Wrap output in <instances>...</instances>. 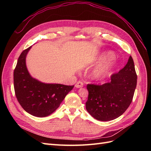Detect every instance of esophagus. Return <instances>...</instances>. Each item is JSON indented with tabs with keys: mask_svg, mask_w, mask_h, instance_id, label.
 <instances>
[{
	"mask_svg": "<svg viewBox=\"0 0 151 151\" xmlns=\"http://www.w3.org/2000/svg\"><path fill=\"white\" fill-rule=\"evenodd\" d=\"M75 86H76V88H82V87L83 86V82H81V81H78V82H77V83L76 84Z\"/></svg>",
	"mask_w": 151,
	"mask_h": 151,
	"instance_id": "esophagus-1",
	"label": "esophagus"
}]
</instances>
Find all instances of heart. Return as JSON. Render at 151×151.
Segmentation results:
<instances>
[{
	"mask_svg": "<svg viewBox=\"0 0 151 151\" xmlns=\"http://www.w3.org/2000/svg\"><path fill=\"white\" fill-rule=\"evenodd\" d=\"M114 55L112 52H107L100 58L102 63L96 67L91 72V77L95 81H101L110 73L114 67Z\"/></svg>",
	"mask_w": 151,
	"mask_h": 151,
	"instance_id": "heart-1",
	"label": "heart"
}]
</instances>
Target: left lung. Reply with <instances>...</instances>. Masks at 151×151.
Listing matches in <instances>:
<instances>
[{
    "instance_id": "obj_1",
    "label": "left lung",
    "mask_w": 151,
    "mask_h": 151,
    "mask_svg": "<svg viewBox=\"0 0 151 151\" xmlns=\"http://www.w3.org/2000/svg\"><path fill=\"white\" fill-rule=\"evenodd\" d=\"M137 79L134 62L130 56L126 65L111 75L110 83L87 85L89 92L86 103L87 111L99 121H109L119 117L132 101Z\"/></svg>"
}]
</instances>
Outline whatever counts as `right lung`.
<instances>
[{"label":"right lung","instance_id":"1","mask_svg":"<svg viewBox=\"0 0 151 151\" xmlns=\"http://www.w3.org/2000/svg\"><path fill=\"white\" fill-rule=\"evenodd\" d=\"M31 48L22 51L14 71L15 94L26 112L36 117H45L56 110L74 86L43 83L32 77L26 65Z\"/></svg>","mask_w":151,"mask_h":151}]
</instances>
